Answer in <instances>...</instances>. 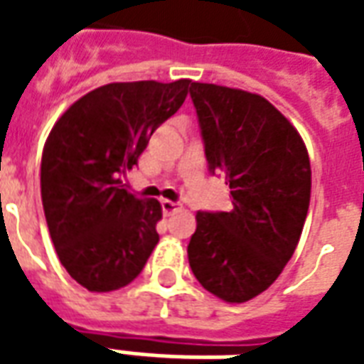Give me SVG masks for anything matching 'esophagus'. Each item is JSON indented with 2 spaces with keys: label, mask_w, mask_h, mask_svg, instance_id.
Masks as SVG:
<instances>
[{
  "label": "esophagus",
  "mask_w": 364,
  "mask_h": 364,
  "mask_svg": "<svg viewBox=\"0 0 364 364\" xmlns=\"http://www.w3.org/2000/svg\"><path fill=\"white\" fill-rule=\"evenodd\" d=\"M161 210L166 216H171V214L183 210V206L179 203H173V200H161Z\"/></svg>",
  "instance_id": "obj_1"
}]
</instances>
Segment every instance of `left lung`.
I'll return each mask as SVG.
<instances>
[{
	"mask_svg": "<svg viewBox=\"0 0 364 364\" xmlns=\"http://www.w3.org/2000/svg\"><path fill=\"white\" fill-rule=\"evenodd\" d=\"M210 171L226 175L234 208L197 213L187 255L214 296L242 304L282 273L304 228L312 169L304 140L265 97L191 83Z\"/></svg>",
	"mask_w": 364,
	"mask_h": 364,
	"instance_id": "obj_1",
	"label": "left lung"
}]
</instances>
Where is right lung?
Masks as SVG:
<instances>
[{"instance_id": "right-lung-1", "label": "right lung", "mask_w": 364, "mask_h": 364, "mask_svg": "<svg viewBox=\"0 0 364 364\" xmlns=\"http://www.w3.org/2000/svg\"><path fill=\"white\" fill-rule=\"evenodd\" d=\"M189 90L191 80L107 83L52 127L41 161L44 216L60 263L83 289L127 287L159 242L161 205L136 197L122 177Z\"/></svg>"}]
</instances>
